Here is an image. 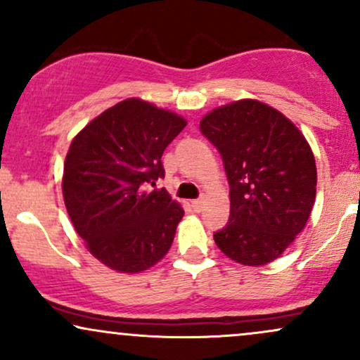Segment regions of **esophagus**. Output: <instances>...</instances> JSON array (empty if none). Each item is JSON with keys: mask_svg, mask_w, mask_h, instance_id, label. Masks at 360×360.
I'll use <instances>...</instances> for the list:
<instances>
[{"mask_svg": "<svg viewBox=\"0 0 360 360\" xmlns=\"http://www.w3.org/2000/svg\"><path fill=\"white\" fill-rule=\"evenodd\" d=\"M191 208H193V212L200 213L201 208H203V200H194V201H191Z\"/></svg>", "mask_w": 360, "mask_h": 360, "instance_id": "1", "label": "esophagus"}]
</instances>
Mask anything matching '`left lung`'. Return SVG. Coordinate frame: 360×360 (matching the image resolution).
<instances>
[{"instance_id":"8db88e82","label":"left lung","mask_w":360,"mask_h":360,"mask_svg":"<svg viewBox=\"0 0 360 360\" xmlns=\"http://www.w3.org/2000/svg\"><path fill=\"white\" fill-rule=\"evenodd\" d=\"M201 134L217 147L230 184V218L213 233L243 266L278 259L307 225L316 196L315 157L283 113L255 100L213 110Z\"/></svg>"}]
</instances>
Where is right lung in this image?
I'll use <instances>...</instances> for the list:
<instances>
[{"label":"right lung","mask_w":360,"mask_h":360,"mask_svg":"<svg viewBox=\"0 0 360 360\" xmlns=\"http://www.w3.org/2000/svg\"><path fill=\"white\" fill-rule=\"evenodd\" d=\"M186 120L130 98L88 123L64 162L62 193L69 217L91 254L125 274L159 262L174 240L184 210L162 179L164 150Z\"/></svg>","instance_id":"add662e5"}]
</instances>
